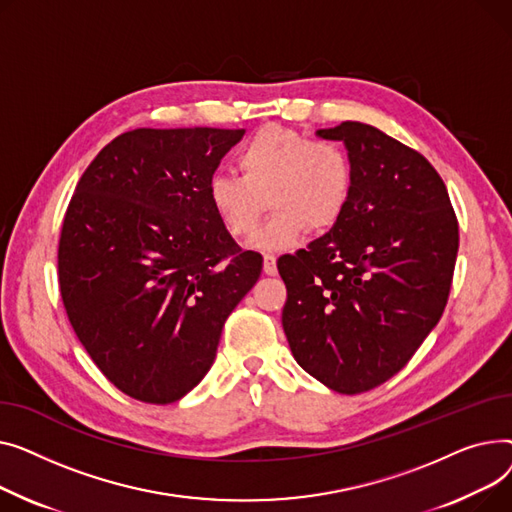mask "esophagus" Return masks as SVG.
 Listing matches in <instances>:
<instances>
[{
	"instance_id": "34e87169",
	"label": "esophagus",
	"mask_w": 512,
	"mask_h": 512,
	"mask_svg": "<svg viewBox=\"0 0 512 512\" xmlns=\"http://www.w3.org/2000/svg\"><path fill=\"white\" fill-rule=\"evenodd\" d=\"M264 273L270 277L277 275V258L273 254H264Z\"/></svg>"
}]
</instances>
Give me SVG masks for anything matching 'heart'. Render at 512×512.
Here are the masks:
<instances>
[{"mask_svg": "<svg viewBox=\"0 0 512 512\" xmlns=\"http://www.w3.org/2000/svg\"><path fill=\"white\" fill-rule=\"evenodd\" d=\"M239 175L217 173L208 182V202L225 231L250 235L268 204L275 213L254 235L252 246L283 252L310 231L322 233L345 213L353 169L345 150L316 142L281 126L256 132L237 153Z\"/></svg>", "mask_w": 512, "mask_h": 512, "instance_id": "b5f03b06", "label": "heart"}]
</instances>
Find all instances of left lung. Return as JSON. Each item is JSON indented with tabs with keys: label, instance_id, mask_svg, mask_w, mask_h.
<instances>
[{
	"label": "left lung",
	"instance_id": "left-lung-1",
	"mask_svg": "<svg viewBox=\"0 0 512 512\" xmlns=\"http://www.w3.org/2000/svg\"><path fill=\"white\" fill-rule=\"evenodd\" d=\"M316 134L345 144L353 186L330 231L277 262L283 330L310 376L357 395L405 368L438 324L459 223L442 177L417 150L362 122Z\"/></svg>",
	"mask_w": 512,
	"mask_h": 512
}]
</instances>
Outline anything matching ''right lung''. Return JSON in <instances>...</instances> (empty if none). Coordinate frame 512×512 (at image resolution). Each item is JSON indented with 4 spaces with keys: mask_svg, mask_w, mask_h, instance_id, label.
Wrapping results in <instances>:
<instances>
[{
    "mask_svg": "<svg viewBox=\"0 0 512 512\" xmlns=\"http://www.w3.org/2000/svg\"><path fill=\"white\" fill-rule=\"evenodd\" d=\"M244 130L138 128L86 167L59 237V291L76 337L132 399L179 401L215 362L221 330L254 287L208 202V182Z\"/></svg>",
    "mask_w": 512,
    "mask_h": 512,
    "instance_id": "right-lung-1",
    "label": "right lung"
}]
</instances>
